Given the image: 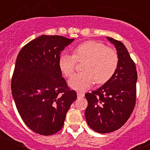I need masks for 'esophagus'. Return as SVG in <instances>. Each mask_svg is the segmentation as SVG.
Instances as JSON below:
<instances>
[{
    "label": "esophagus",
    "instance_id": "esophagus-1",
    "mask_svg": "<svg viewBox=\"0 0 150 150\" xmlns=\"http://www.w3.org/2000/svg\"><path fill=\"white\" fill-rule=\"evenodd\" d=\"M84 96V93L81 92V91H77V97L78 98H82Z\"/></svg>",
    "mask_w": 150,
    "mask_h": 150
}]
</instances>
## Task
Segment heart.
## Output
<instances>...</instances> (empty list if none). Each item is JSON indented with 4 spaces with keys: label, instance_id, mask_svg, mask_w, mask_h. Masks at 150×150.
Masks as SVG:
<instances>
[{
    "label": "heart",
    "instance_id": "obj_1",
    "mask_svg": "<svg viewBox=\"0 0 150 150\" xmlns=\"http://www.w3.org/2000/svg\"><path fill=\"white\" fill-rule=\"evenodd\" d=\"M84 61L83 72L76 74L69 80V86L78 91H85L94 82L104 84L116 73L119 56L113 49L107 47L98 41L88 40L76 46L74 54L64 53L59 59V67L62 74L70 77L74 74L76 62Z\"/></svg>",
    "mask_w": 150,
    "mask_h": 150
}]
</instances>
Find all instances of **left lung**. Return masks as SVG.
Listing matches in <instances>:
<instances>
[{"instance_id":"obj_1","label":"left lung","mask_w":150,"mask_h":150,"mask_svg":"<svg viewBox=\"0 0 150 150\" xmlns=\"http://www.w3.org/2000/svg\"><path fill=\"white\" fill-rule=\"evenodd\" d=\"M119 56L117 70L109 81L98 89L85 95L88 107L85 116L91 129L98 133L114 132L121 128L132 115L136 103V66L126 47L112 38Z\"/></svg>"}]
</instances>
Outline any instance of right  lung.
<instances>
[{
  "label": "right lung",
  "instance_id": "1",
  "mask_svg": "<svg viewBox=\"0 0 150 150\" xmlns=\"http://www.w3.org/2000/svg\"><path fill=\"white\" fill-rule=\"evenodd\" d=\"M74 39L41 35L18 52L11 80L12 95L22 120L33 132L54 134L63 127L76 99L59 67L61 52Z\"/></svg>",
  "mask_w": 150,
  "mask_h": 150
}]
</instances>
